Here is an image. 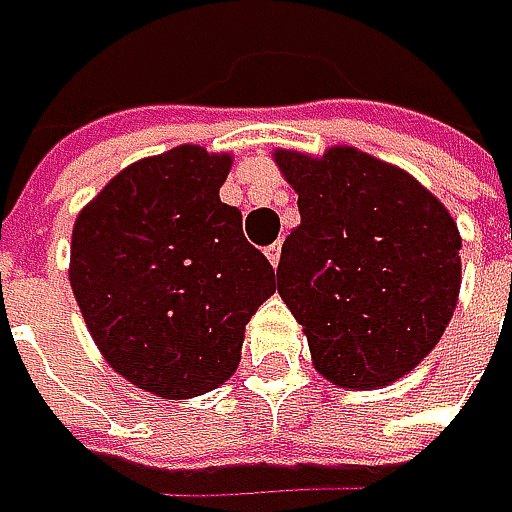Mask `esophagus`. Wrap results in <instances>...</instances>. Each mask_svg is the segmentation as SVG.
Wrapping results in <instances>:
<instances>
[{
	"label": "esophagus",
	"instance_id": "obj_1",
	"mask_svg": "<svg viewBox=\"0 0 512 512\" xmlns=\"http://www.w3.org/2000/svg\"><path fill=\"white\" fill-rule=\"evenodd\" d=\"M267 258H270L273 267H279V261H282V242H273V245L267 248Z\"/></svg>",
	"mask_w": 512,
	"mask_h": 512
}]
</instances>
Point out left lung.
<instances>
[{
  "instance_id": "8db88e82",
  "label": "left lung",
  "mask_w": 512,
  "mask_h": 512,
  "mask_svg": "<svg viewBox=\"0 0 512 512\" xmlns=\"http://www.w3.org/2000/svg\"><path fill=\"white\" fill-rule=\"evenodd\" d=\"M300 227L282 245L279 294L303 324L315 370L379 388L440 343L461 288V236L419 181L358 148L276 151Z\"/></svg>"
}]
</instances>
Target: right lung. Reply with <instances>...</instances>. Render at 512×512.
Listing matches in <instances>:
<instances>
[{
    "mask_svg": "<svg viewBox=\"0 0 512 512\" xmlns=\"http://www.w3.org/2000/svg\"><path fill=\"white\" fill-rule=\"evenodd\" d=\"M230 154L178 145L121 169L72 227L69 282L102 358L133 385L185 400L224 385L276 270L218 191Z\"/></svg>",
    "mask_w": 512,
    "mask_h": 512,
    "instance_id": "right-lung-1",
    "label": "right lung"
}]
</instances>
